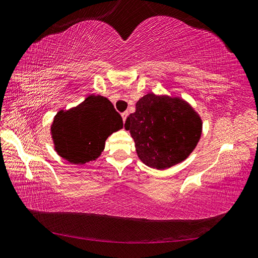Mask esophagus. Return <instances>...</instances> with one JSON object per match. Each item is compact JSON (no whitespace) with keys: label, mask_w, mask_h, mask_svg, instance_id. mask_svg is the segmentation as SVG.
Instances as JSON below:
<instances>
[{"label":"esophagus","mask_w":258,"mask_h":258,"mask_svg":"<svg viewBox=\"0 0 258 258\" xmlns=\"http://www.w3.org/2000/svg\"><path fill=\"white\" fill-rule=\"evenodd\" d=\"M121 116H122V120L125 121V120H126V116H128V112H123V113H121Z\"/></svg>","instance_id":"34e87169"}]
</instances>
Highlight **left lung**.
Instances as JSON below:
<instances>
[{
    "instance_id": "1",
    "label": "left lung",
    "mask_w": 258,
    "mask_h": 258,
    "mask_svg": "<svg viewBox=\"0 0 258 258\" xmlns=\"http://www.w3.org/2000/svg\"><path fill=\"white\" fill-rule=\"evenodd\" d=\"M125 130L134 138L144 163L163 170L183 161L196 147L202 121L190 105L180 98L147 94L126 117Z\"/></svg>"
}]
</instances>
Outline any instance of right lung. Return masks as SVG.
I'll return each instance as SVG.
<instances>
[{
    "mask_svg": "<svg viewBox=\"0 0 258 258\" xmlns=\"http://www.w3.org/2000/svg\"><path fill=\"white\" fill-rule=\"evenodd\" d=\"M123 126L113 104L103 96L90 95L75 108L56 114L52 137L58 155L74 164L95 160L108 136Z\"/></svg>",
    "mask_w": 258,
    "mask_h": 258,
    "instance_id": "1",
    "label": "right lung"
}]
</instances>
